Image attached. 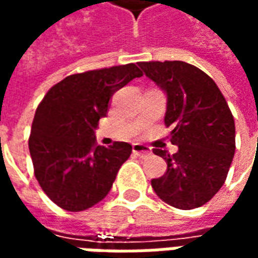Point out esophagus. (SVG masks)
<instances>
[{"label": "esophagus", "mask_w": 258, "mask_h": 258, "mask_svg": "<svg viewBox=\"0 0 258 258\" xmlns=\"http://www.w3.org/2000/svg\"><path fill=\"white\" fill-rule=\"evenodd\" d=\"M133 152H134L137 156L142 157V159L152 155L151 148H148L146 145H142V144H134V145H133Z\"/></svg>", "instance_id": "1"}]
</instances>
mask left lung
<instances>
[{"instance_id":"obj_1","label":"left lung","mask_w":258,"mask_h":258,"mask_svg":"<svg viewBox=\"0 0 258 258\" xmlns=\"http://www.w3.org/2000/svg\"><path fill=\"white\" fill-rule=\"evenodd\" d=\"M146 77L167 95L164 123L173 125L171 144L178 152L153 149L167 171L152 188L167 205L190 210L220 190L235 155V121L214 80L181 60L140 62Z\"/></svg>"}]
</instances>
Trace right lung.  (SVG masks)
Masks as SVG:
<instances>
[{"label": "right lung", "mask_w": 258, "mask_h": 258, "mask_svg": "<svg viewBox=\"0 0 258 258\" xmlns=\"http://www.w3.org/2000/svg\"><path fill=\"white\" fill-rule=\"evenodd\" d=\"M141 76L134 63L72 74L37 107L29 138L34 175L63 210H87L109 194L133 146L96 145L95 130L113 94Z\"/></svg>", "instance_id": "right-lung-1"}]
</instances>
